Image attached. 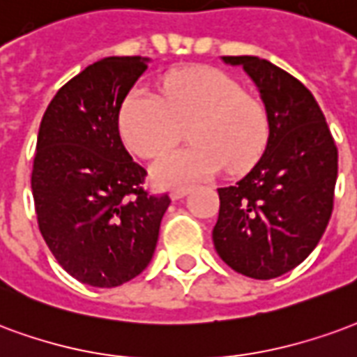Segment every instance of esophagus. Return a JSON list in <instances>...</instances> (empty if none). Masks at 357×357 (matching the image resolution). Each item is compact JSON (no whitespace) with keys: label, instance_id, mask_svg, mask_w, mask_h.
<instances>
[{"label":"esophagus","instance_id":"34e87169","mask_svg":"<svg viewBox=\"0 0 357 357\" xmlns=\"http://www.w3.org/2000/svg\"><path fill=\"white\" fill-rule=\"evenodd\" d=\"M188 192H190V186H176V188H171V192H169V194H171V197H173V199H181V197L186 196Z\"/></svg>","mask_w":357,"mask_h":357}]
</instances>
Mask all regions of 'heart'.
Returning a JSON list of instances; mask_svg holds the SVG:
<instances>
[{
  "instance_id": "1",
  "label": "heart",
  "mask_w": 357,
  "mask_h": 357,
  "mask_svg": "<svg viewBox=\"0 0 357 357\" xmlns=\"http://www.w3.org/2000/svg\"><path fill=\"white\" fill-rule=\"evenodd\" d=\"M188 125L194 142L163 155L152 169L163 188L186 186L218 175L228 165H255L270 137L266 108L241 93L230 75L215 68H186L169 74L161 96L146 87L132 89L119 110V132L140 158H158L175 146Z\"/></svg>"
}]
</instances>
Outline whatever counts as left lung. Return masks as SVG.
Wrapping results in <instances>:
<instances>
[{
    "label": "left lung",
    "mask_w": 357,
    "mask_h": 357,
    "mask_svg": "<svg viewBox=\"0 0 357 357\" xmlns=\"http://www.w3.org/2000/svg\"><path fill=\"white\" fill-rule=\"evenodd\" d=\"M259 87L270 121L266 150L239 182L218 188L213 243L228 266L272 280L298 266L333 213L339 153L316 98L296 77L259 56H222Z\"/></svg>",
    "instance_id": "obj_1"
}]
</instances>
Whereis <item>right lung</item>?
Instances as JSON below:
<instances>
[{"label": "right lung", "mask_w": 357, "mask_h": 357, "mask_svg": "<svg viewBox=\"0 0 357 357\" xmlns=\"http://www.w3.org/2000/svg\"><path fill=\"white\" fill-rule=\"evenodd\" d=\"M148 59L108 56L62 85L47 106L33 155L40 232L70 275L118 287L152 261L171 199L144 190L146 169L119 137V110Z\"/></svg>", "instance_id": "obj_1"}]
</instances>
